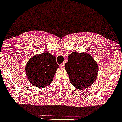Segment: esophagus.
Returning a JSON list of instances; mask_svg holds the SVG:
<instances>
[{
    "mask_svg": "<svg viewBox=\"0 0 122 122\" xmlns=\"http://www.w3.org/2000/svg\"><path fill=\"white\" fill-rule=\"evenodd\" d=\"M59 67H60L61 68H64V64L63 63V64H61L59 65Z\"/></svg>",
    "mask_w": 122,
    "mask_h": 122,
    "instance_id": "obj_1",
    "label": "esophagus"
}]
</instances>
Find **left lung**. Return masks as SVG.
I'll return each mask as SVG.
<instances>
[{
    "label": "left lung",
    "instance_id": "1",
    "mask_svg": "<svg viewBox=\"0 0 122 122\" xmlns=\"http://www.w3.org/2000/svg\"><path fill=\"white\" fill-rule=\"evenodd\" d=\"M65 68L69 76L70 82L79 90L90 86L98 76V66L88 53L73 52L68 57Z\"/></svg>",
    "mask_w": 122,
    "mask_h": 122
}]
</instances>
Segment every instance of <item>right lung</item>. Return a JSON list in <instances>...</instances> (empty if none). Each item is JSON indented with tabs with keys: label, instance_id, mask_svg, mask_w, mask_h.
<instances>
[{
	"label": "right lung",
	"instance_id": "obj_1",
	"mask_svg": "<svg viewBox=\"0 0 122 122\" xmlns=\"http://www.w3.org/2000/svg\"><path fill=\"white\" fill-rule=\"evenodd\" d=\"M59 67L56 58L50 53L37 54L29 59L25 67L28 81L39 88H44L51 83Z\"/></svg>",
	"mask_w": 122,
	"mask_h": 122
}]
</instances>
